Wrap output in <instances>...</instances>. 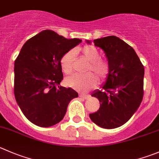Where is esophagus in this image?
<instances>
[{
    "label": "esophagus",
    "instance_id": "esophagus-1",
    "mask_svg": "<svg viewBox=\"0 0 159 159\" xmlns=\"http://www.w3.org/2000/svg\"><path fill=\"white\" fill-rule=\"evenodd\" d=\"M89 96H90L89 95H84V94H80V95H79L80 98H84V99H87V98H89Z\"/></svg>",
    "mask_w": 159,
    "mask_h": 159
}]
</instances>
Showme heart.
I'll return each instance as SVG.
<instances>
[{"label":"heart","instance_id":"b5f03b06","mask_svg":"<svg viewBox=\"0 0 159 159\" xmlns=\"http://www.w3.org/2000/svg\"><path fill=\"white\" fill-rule=\"evenodd\" d=\"M74 53L79 54L81 58L89 62L84 75H73L67 77L65 83L67 86L81 92H85L95 87L97 84L96 75L99 79L103 80L109 72V64L106 60L100 59V53L95 47L85 45L75 51L66 53L61 59V67L64 73L70 75L73 71Z\"/></svg>","mask_w":159,"mask_h":159}]
</instances>
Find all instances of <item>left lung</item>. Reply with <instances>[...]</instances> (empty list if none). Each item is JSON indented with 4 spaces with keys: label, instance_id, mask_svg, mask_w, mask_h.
I'll use <instances>...</instances> for the list:
<instances>
[{
    "label": "left lung",
    "instance_id": "left-lung-1",
    "mask_svg": "<svg viewBox=\"0 0 159 159\" xmlns=\"http://www.w3.org/2000/svg\"><path fill=\"white\" fill-rule=\"evenodd\" d=\"M93 43L104 50L109 72L102 89L92 93V96L99 101L100 107L89 117L100 127L116 128L126 124L141 105L144 66L134 50L118 37L110 35L94 39Z\"/></svg>",
    "mask_w": 159,
    "mask_h": 159
}]
</instances>
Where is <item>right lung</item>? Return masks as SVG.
Wrapping results in <instances>:
<instances>
[{
  "label": "right lung",
  "mask_w": 159,
  "mask_h": 159,
  "mask_svg": "<svg viewBox=\"0 0 159 159\" xmlns=\"http://www.w3.org/2000/svg\"><path fill=\"white\" fill-rule=\"evenodd\" d=\"M81 42L44 30L23 45L15 61L14 93L26 118L35 125L49 127L62 120L67 106L78 92L62 87L61 59Z\"/></svg>",
  "instance_id": "add662e5"
}]
</instances>
